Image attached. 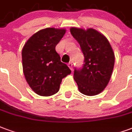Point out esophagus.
I'll return each instance as SVG.
<instances>
[{
	"instance_id": "obj_1",
	"label": "esophagus",
	"mask_w": 132,
	"mask_h": 132,
	"mask_svg": "<svg viewBox=\"0 0 132 132\" xmlns=\"http://www.w3.org/2000/svg\"><path fill=\"white\" fill-rule=\"evenodd\" d=\"M68 67H70V69L71 70H72H72H73V67H72V62H69V63H68Z\"/></svg>"
}]
</instances>
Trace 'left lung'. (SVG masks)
Segmentation results:
<instances>
[{
  "label": "left lung",
  "mask_w": 132,
  "mask_h": 132,
  "mask_svg": "<svg viewBox=\"0 0 132 132\" xmlns=\"http://www.w3.org/2000/svg\"><path fill=\"white\" fill-rule=\"evenodd\" d=\"M70 32L80 45L84 56L83 68L75 70L74 79L79 91L86 96H96L108 84L115 65V53L103 34L89 28L71 27Z\"/></svg>",
  "instance_id": "left-lung-1"
}]
</instances>
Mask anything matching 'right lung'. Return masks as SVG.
<instances>
[{"instance_id":"1","label":"right lung","mask_w":132,"mask_h":132,"mask_svg":"<svg viewBox=\"0 0 132 132\" xmlns=\"http://www.w3.org/2000/svg\"><path fill=\"white\" fill-rule=\"evenodd\" d=\"M65 32V29H41L31 36L23 47V72L28 84L39 96L56 94L62 79L71 74L55 51Z\"/></svg>"}]
</instances>
